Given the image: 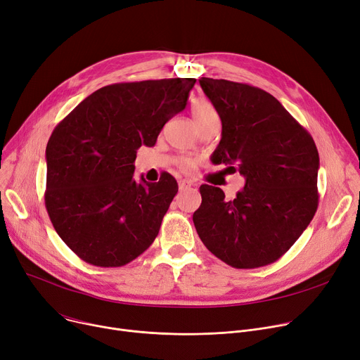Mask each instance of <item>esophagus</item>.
Returning a JSON list of instances; mask_svg holds the SVG:
<instances>
[{
	"label": "esophagus",
	"mask_w": 360,
	"mask_h": 360,
	"mask_svg": "<svg viewBox=\"0 0 360 360\" xmlns=\"http://www.w3.org/2000/svg\"><path fill=\"white\" fill-rule=\"evenodd\" d=\"M191 185H193L191 181L182 179V181H179V190H184V188H188V186H191Z\"/></svg>",
	"instance_id": "1"
}]
</instances>
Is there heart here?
Returning <instances> with one entry per match:
<instances>
[{
  "mask_svg": "<svg viewBox=\"0 0 360 360\" xmlns=\"http://www.w3.org/2000/svg\"><path fill=\"white\" fill-rule=\"evenodd\" d=\"M191 115H193L194 121L197 122V121L204 120V118H207V117L217 115V112H216L214 106H213L210 102H207V101H204V99H197V101H194V102L191 103ZM179 165H181L182 169H188V167L191 166V162L188 160V159H182V160L179 162Z\"/></svg>",
  "mask_w": 360,
  "mask_h": 360,
  "instance_id": "b5f03b06",
  "label": "heart"
}]
</instances>
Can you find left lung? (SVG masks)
Wrapping results in <instances>:
<instances>
[{
	"mask_svg": "<svg viewBox=\"0 0 360 360\" xmlns=\"http://www.w3.org/2000/svg\"><path fill=\"white\" fill-rule=\"evenodd\" d=\"M221 120L213 158L245 178L233 201L201 185L193 220L212 254L235 269H257L286 254L318 207V150L309 132L270 93L201 77Z\"/></svg>",
	"mask_w": 360,
	"mask_h": 360,
	"instance_id": "8db88e82",
	"label": "left lung"
}]
</instances>
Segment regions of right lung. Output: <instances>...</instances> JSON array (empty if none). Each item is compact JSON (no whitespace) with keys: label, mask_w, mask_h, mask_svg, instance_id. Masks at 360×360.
Here are the masks:
<instances>
[{"label":"right lung","mask_w":360,"mask_h":360,"mask_svg":"<svg viewBox=\"0 0 360 360\" xmlns=\"http://www.w3.org/2000/svg\"><path fill=\"white\" fill-rule=\"evenodd\" d=\"M194 84L195 79L109 84L52 131L45 205L56 233L83 261L121 267L153 243L178 184L167 172L159 182L137 181L134 160L185 109Z\"/></svg>","instance_id":"obj_1"}]
</instances>
